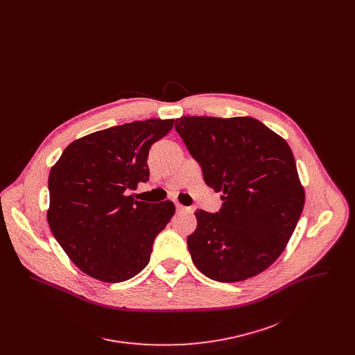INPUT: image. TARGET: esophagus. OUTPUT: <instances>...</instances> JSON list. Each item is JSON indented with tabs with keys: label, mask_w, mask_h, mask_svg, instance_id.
I'll use <instances>...</instances> for the list:
<instances>
[{
	"label": "esophagus",
	"mask_w": 355,
	"mask_h": 355,
	"mask_svg": "<svg viewBox=\"0 0 355 355\" xmlns=\"http://www.w3.org/2000/svg\"><path fill=\"white\" fill-rule=\"evenodd\" d=\"M175 207H177V211H178V213H187V211H190V209H189V207L182 206V205H180V203H177V205H175Z\"/></svg>",
	"instance_id": "obj_1"
}]
</instances>
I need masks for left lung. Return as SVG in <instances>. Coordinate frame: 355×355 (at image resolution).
I'll use <instances>...</instances> for the list:
<instances>
[{"label":"left lung","instance_id":"1","mask_svg":"<svg viewBox=\"0 0 355 355\" xmlns=\"http://www.w3.org/2000/svg\"><path fill=\"white\" fill-rule=\"evenodd\" d=\"M205 184L220 191V211L196 210L187 236L196 268L218 282L266 270L281 255L304 210V193L286 141L252 117L175 119Z\"/></svg>","mask_w":355,"mask_h":355}]
</instances>
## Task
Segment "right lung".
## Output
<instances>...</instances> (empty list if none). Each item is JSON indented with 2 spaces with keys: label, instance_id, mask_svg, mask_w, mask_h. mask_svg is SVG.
Wrapping results in <instances>:
<instances>
[{
  "label": "right lung",
  "instance_id": "add662e5",
  "mask_svg": "<svg viewBox=\"0 0 355 355\" xmlns=\"http://www.w3.org/2000/svg\"><path fill=\"white\" fill-rule=\"evenodd\" d=\"M174 119L113 126L71 142L49 174L51 233L87 275L117 284L144 270L157 234L174 216V203L128 196L149 181L148 155Z\"/></svg>",
  "mask_w": 355,
  "mask_h": 355
}]
</instances>
